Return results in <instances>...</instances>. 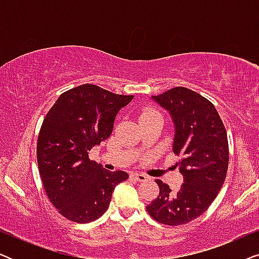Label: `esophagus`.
<instances>
[{"mask_svg": "<svg viewBox=\"0 0 259 259\" xmlns=\"http://www.w3.org/2000/svg\"><path fill=\"white\" fill-rule=\"evenodd\" d=\"M131 177H132L133 179H136L137 182H146L147 180V176L139 172H133L132 175H131Z\"/></svg>", "mask_w": 259, "mask_h": 259, "instance_id": "obj_1", "label": "esophagus"}]
</instances>
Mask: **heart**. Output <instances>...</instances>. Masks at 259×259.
<instances>
[{
  "label": "heart",
  "mask_w": 259,
  "mask_h": 259,
  "mask_svg": "<svg viewBox=\"0 0 259 259\" xmlns=\"http://www.w3.org/2000/svg\"><path fill=\"white\" fill-rule=\"evenodd\" d=\"M154 115H160V113H159L157 109L146 108L143 113H141L140 118H146V116H154Z\"/></svg>",
  "instance_id": "b5f03b06"
}]
</instances>
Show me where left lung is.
<instances>
[{"label": "left lung", "mask_w": 259, "mask_h": 259, "mask_svg": "<svg viewBox=\"0 0 259 259\" xmlns=\"http://www.w3.org/2000/svg\"><path fill=\"white\" fill-rule=\"evenodd\" d=\"M169 113L175 123L173 153L184 177L172 192L157 179L159 196L146 210L165 225H183L207 210L224 184L229 166V143L224 123L213 104L197 92L175 87L152 97Z\"/></svg>", "instance_id": "1"}]
</instances>
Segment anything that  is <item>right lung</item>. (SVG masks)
Here are the masks:
<instances>
[{
	"mask_svg": "<svg viewBox=\"0 0 259 259\" xmlns=\"http://www.w3.org/2000/svg\"><path fill=\"white\" fill-rule=\"evenodd\" d=\"M133 98L81 84L60 95L46 115L37 138L38 172L51 203L68 221L100 218L114 187L128 178L91 160L88 152L109 138L116 114Z\"/></svg>",
	"mask_w": 259,
	"mask_h": 259,
	"instance_id": "1",
	"label": "right lung"
}]
</instances>
